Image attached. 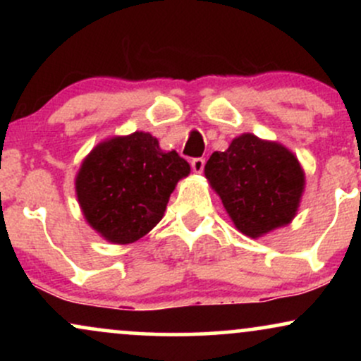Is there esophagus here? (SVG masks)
Returning a JSON list of instances; mask_svg holds the SVG:
<instances>
[{"label":"esophagus","mask_w":361,"mask_h":361,"mask_svg":"<svg viewBox=\"0 0 361 361\" xmlns=\"http://www.w3.org/2000/svg\"><path fill=\"white\" fill-rule=\"evenodd\" d=\"M204 166H205L204 157H195V159H192L193 173H202V171H204Z\"/></svg>","instance_id":"1"}]
</instances>
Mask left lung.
Wrapping results in <instances>:
<instances>
[{
	"label": "left lung",
	"mask_w": 361,
	"mask_h": 361,
	"mask_svg": "<svg viewBox=\"0 0 361 361\" xmlns=\"http://www.w3.org/2000/svg\"><path fill=\"white\" fill-rule=\"evenodd\" d=\"M205 178L238 231L252 239L292 222L305 185L292 151L252 134L235 137L227 151H215Z\"/></svg>",
	"instance_id": "left-lung-1"
}]
</instances>
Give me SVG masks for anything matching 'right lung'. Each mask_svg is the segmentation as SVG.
<instances>
[{
  "label": "right lung",
  "mask_w": 361,
  "mask_h": 361,
  "mask_svg": "<svg viewBox=\"0 0 361 361\" xmlns=\"http://www.w3.org/2000/svg\"><path fill=\"white\" fill-rule=\"evenodd\" d=\"M190 164L164 152L147 132L115 135L98 144L76 175L78 202L86 222L106 241L130 244L163 219L169 195Z\"/></svg>",
  "instance_id": "right-lung-1"
}]
</instances>
